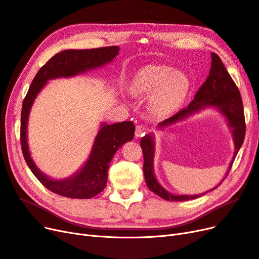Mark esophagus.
Instances as JSON below:
<instances>
[{
	"instance_id": "obj_1",
	"label": "esophagus",
	"mask_w": 259,
	"mask_h": 259,
	"mask_svg": "<svg viewBox=\"0 0 259 259\" xmlns=\"http://www.w3.org/2000/svg\"><path fill=\"white\" fill-rule=\"evenodd\" d=\"M135 135L137 138H141L145 135V127L143 126V124H138V126L136 127Z\"/></svg>"
}]
</instances>
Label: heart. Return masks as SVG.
I'll return each mask as SVG.
<instances>
[{
    "label": "heart",
    "mask_w": 259,
    "mask_h": 259,
    "mask_svg": "<svg viewBox=\"0 0 259 259\" xmlns=\"http://www.w3.org/2000/svg\"><path fill=\"white\" fill-rule=\"evenodd\" d=\"M129 90L135 97L154 93L149 98V110L157 117H164L185 101L190 91V80L185 73L173 71L169 65L152 64L133 76Z\"/></svg>",
    "instance_id": "1"
}]
</instances>
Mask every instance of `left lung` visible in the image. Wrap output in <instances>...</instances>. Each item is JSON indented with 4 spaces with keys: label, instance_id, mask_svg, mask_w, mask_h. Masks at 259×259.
Instances as JSON below:
<instances>
[{
    "label": "left lung",
    "instance_id": "obj_1",
    "mask_svg": "<svg viewBox=\"0 0 259 259\" xmlns=\"http://www.w3.org/2000/svg\"><path fill=\"white\" fill-rule=\"evenodd\" d=\"M212 61H211V69L210 74H208L207 78L202 84V86L199 88L197 94L187 107L183 108L180 112H178L172 117L161 121L158 124V128H164L171 126V124L178 122L182 119L188 117L189 115H193L194 113L199 112L202 108L207 106H213L219 108V111L226 117L229 127L232 131L233 142H235L236 151L233 154L232 161L230 162L229 169L227 171L226 177L228 172L230 171L233 160L239 152L240 147L243 144L244 137H245V119H244V111H243V103H242V99L240 91L235 84V81L231 78L228 71L225 68L224 63L222 62L221 58L212 53ZM141 147L143 151L144 156V177L146 181L147 187L151 189L153 193L161 197L168 201H187V200L196 199L198 197H201V195H194V196H187L182 195L177 196L170 194L166 191L155 178L154 174V153H155V143H154V137L153 135H147L141 139ZM225 177V178H226ZM219 185L210 189L211 191L215 188H218ZM207 193V191H206ZM205 194V193H204Z\"/></svg>",
    "mask_w": 259,
    "mask_h": 259
}]
</instances>
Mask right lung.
<instances>
[{
  "instance_id": "1",
  "label": "right lung",
  "mask_w": 259,
  "mask_h": 259,
  "mask_svg": "<svg viewBox=\"0 0 259 259\" xmlns=\"http://www.w3.org/2000/svg\"><path fill=\"white\" fill-rule=\"evenodd\" d=\"M118 53V46L94 49H68L60 52L39 69L23 100L20 142L24 160L41 184L57 195L68 198L89 199L101 193L106 185L107 170L111 160L117 149L135 137L136 126L132 121L116 122L113 124L102 123L84 166L73 177L65 180H54L46 177L37 169L29 152L27 124L31 106L37 94L46 85L47 80L58 77H70L99 68L111 62Z\"/></svg>"
}]
</instances>
